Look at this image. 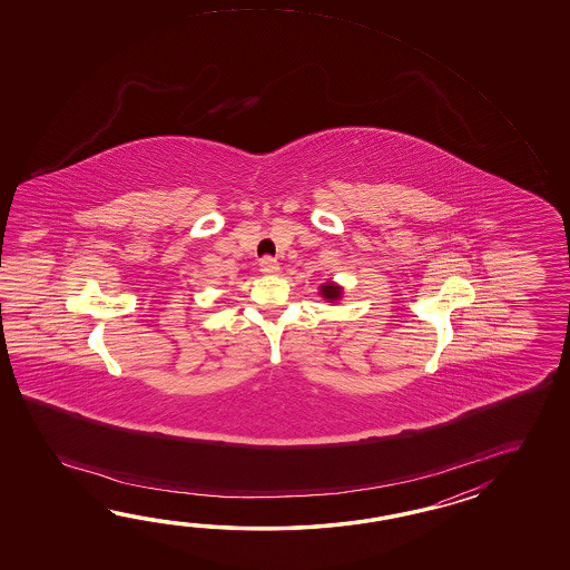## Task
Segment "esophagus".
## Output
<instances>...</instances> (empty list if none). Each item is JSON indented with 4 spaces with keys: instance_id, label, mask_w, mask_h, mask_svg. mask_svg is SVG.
Here are the masks:
<instances>
[{
    "instance_id": "esophagus-1",
    "label": "esophagus",
    "mask_w": 570,
    "mask_h": 570,
    "mask_svg": "<svg viewBox=\"0 0 570 570\" xmlns=\"http://www.w3.org/2000/svg\"><path fill=\"white\" fill-rule=\"evenodd\" d=\"M258 267H261V273H265V275H277L279 273V263L271 256H265Z\"/></svg>"
}]
</instances>
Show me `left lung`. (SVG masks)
I'll list each match as a JSON object with an SVG mask.
<instances>
[{
	"label": "left lung",
	"mask_w": 570,
	"mask_h": 570,
	"mask_svg": "<svg viewBox=\"0 0 570 570\" xmlns=\"http://www.w3.org/2000/svg\"><path fill=\"white\" fill-rule=\"evenodd\" d=\"M320 297L327 303H338L342 297H344V287L338 285V283H334V281H326V283H322L320 285Z\"/></svg>",
	"instance_id": "8db88e82"
}]
</instances>
